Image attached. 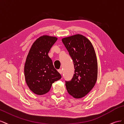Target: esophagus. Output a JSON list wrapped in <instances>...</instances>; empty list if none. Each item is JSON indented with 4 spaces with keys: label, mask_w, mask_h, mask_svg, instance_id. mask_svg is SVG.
<instances>
[{
    "label": "esophagus",
    "mask_w": 124,
    "mask_h": 124,
    "mask_svg": "<svg viewBox=\"0 0 124 124\" xmlns=\"http://www.w3.org/2000/svg\"><path fill=\"white\" fill-rule=\"evenodd\" d=\"M58 72H59V73L60 74H62V70L61 69H60V70H58Z\"/></svg>",
    "instance_id": "1"
}]
</instances>
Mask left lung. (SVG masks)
Returning a JSON list of instances; mask_svg holds the SVG:
<instances>
[{"label": "left lung", "mask_w": 124, "mask_h": 124, "mask_svg": "<svg viewBox=\"0 0 124 124\" xmlns=\"http://www.w3.org/2000/svg\"><path fill=\"white\" fill-rule=\"evenodd\" d=\"M72 58L75 69L73 78L66 82L68 93L76 99L86 96L93 89L98 78L96 54L91 41L81 34L62 39Z\"/></svg>", "instance_id": "8db88e82"}]
</instances>
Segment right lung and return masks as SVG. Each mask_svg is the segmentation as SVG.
Here are the masks:
<instances>
[{
    "label": "right lung",
    "instance_id": "right-lung-1",
    "mask_svg": "<svg viewBox=\"0 0 124 124\" xmlns=\"http://www.w3.org/2000/svg\"><path fill=\"white\" fill-rule=\"evenodd\" d=\"M58 38L43 35L35 40L30 49L24 65L25 79L35 94L43 95L50 90L52 84L61 78L53 65L48 52Z\"/></svg>",
    "mask_w": 124,
    "mask_h": 124
}]
</instances>
